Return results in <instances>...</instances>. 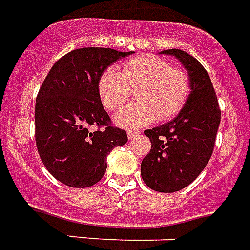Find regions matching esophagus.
Returning <instances> with one entry per match:
<instances>
[{"instance_id": "esophagus-1", "label": "esophagus", "mask_w": 250, "mask_h": 250, "mask_svg": "<svg viewBox=\"0 0 250 250\" xmlns=\"http://www.w3.org/2000/svg\"><path fill=\"white\" fill-rule=\"evenodd\" d=\"M139 133H140L139 131H135V129H129V131H128V139H129V140H132V139H135V137H136Z\"/></svg>"}]
</instances>
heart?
Instances as JSON below:
<instances>
[{"label": "heart", "mask_w": 250, "mask_h": 250, "mask_svg": "<svg viewBox=\"0 0 250 250\" xmlns=\"http://www.w3.org/2000/svg\"><path fill=\"white\" fill-rule=\"evenodd\" d=\"M137 102L121 110L115 117L118 125L127 128L143 127L158 118L170 121L178 115L192 93L189 74L172 67L168 61L153 54L127 60L122 71L106 68L97 82L98 96L107 110H118L136 89Z\"/></svg>", "instance_id": "heart-1"}]
</instances>
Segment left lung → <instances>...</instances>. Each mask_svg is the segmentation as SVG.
<instances>
[{
	"mask_svg": "<svg viewBox=\"0 0 250 250\" xmlns=\"http://www.w3.org/2000/svg\"><path fill=\"white\" fill-rule=\"evenodd\" d=\"M188 70L192 93L184 109L156 128L145 129L152 149L141 162V178L157 192L172 193L201 174L213 154L221 109L210 76L194 57L180 49L164 50Z\"/></svg>",
	"mask_w": 250,
	"mask_h": 250,
	"instance_id": "left-lung-1",
	"label": "left lung"
}]
</instances>
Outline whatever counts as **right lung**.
I'll return each instance as SVG.
<instances>
[{"instance_id":"add662e5","label":"right lung","mask_w":250,"mask_h":250,"mask_svg":"<svg viewBox=\"0 0 250 250\" xmlns=\"http://www.w3.org/2000/svg\"><path fill=\"white\" fill-rule=\"evenodd\" d=\"M133 52L80 48L53 64L35 106V139L46 170L68 187L94 186L105 175L106 157L127 143L98 96L104 70Z\"/></svg>"}]
</instances>
